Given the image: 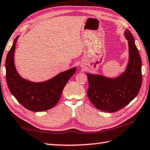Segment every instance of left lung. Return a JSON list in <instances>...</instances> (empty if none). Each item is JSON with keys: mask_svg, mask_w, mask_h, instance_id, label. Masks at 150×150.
Returning <instances> with one entry per match:
<instances>
[{"mask_svg": "<svg viewBox=\"0 0 150 150\" xmlns=\"http://www.w3.org/2000/svg\"><path fill=\"white\" fill-rule=\"evenodd\" d=\"M128 40L129 60L125 73L115 79L87 73L89 81L87 96L99 110L115 112L129 104L137 96L142 86V60L129 30L125 31Z\"/></svg>", "mask_w": 150, "mask_h": 150, "instance_id": "8db88e82", "label": "left lung"}]
</instances>
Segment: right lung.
I'll return each instance as SVG.
<instances>
[{"label":"right lung","mask_w":150,"mask_h":150,"mask_svg":"<svg viewBox=\"0 0 150 150\" xmlns=\"http://www.w3.org/2000/svg\"><path fill=\"white\" fill-rule=\"evenodd\" d=\"M18 37L7 54L5 67L8 89L14 97L26 109L32 111H42L53 108L58 103L69 79L76 68L59 73L53 79L42 83H33L23 79L14 64V52Z\"/></svg>","instance_id":"obj_1"}]
</instances>
